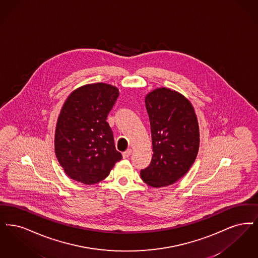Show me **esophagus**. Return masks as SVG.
Returning a JSON list of instances; mask_svg holds the SVG:
<instances>
[{"instance_id":"esophagus-1","label":"esophagus","mask_w":258,"mask_h":258,"mask_svg":"<svg viewBox=\"0 0 258 258\" xmlns=\"http://www.w3.org/2000/svg\"><path fill=\"white\" fill-rule=\"evenodd\" d=\"M131 154H132V150L131 149H127L126 151H124L123 153H122V156H123V158H128L130 157Z\"/></svg>"}]
</instances>
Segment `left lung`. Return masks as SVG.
<instances>
[{
    "label": "left lung",
    "instance_id": "left-lung-1",
    "mask_svg": "<svg viewBox=\"0 0 258 258\" xmlns=\"http://www.w3.org/2000/svg\"><path fill=\"white\" fill-rule=\"evenodd\" d=\"M153 156L141 170L147 185L161 188L175 183L192 166L200 147L198 117L190 101L178 91L158 88L146 96Z\"/></svg>",
    "mask_w": 258,
    "mask_h": 258
}]
</instances>
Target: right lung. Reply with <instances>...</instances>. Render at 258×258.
<instances>
[{"label":"right lung","mask_w":258,"mask_h":258,"mask_svg":"<svg viewBox=\"0 0 258 258\" xmlns=\"http://www.w3.org/2000/svg\"><path fill=\"white\" fill-rule=\"evenodd\" d=\"M118 94L112 85L89 84L73 90L63 103L56 121L55 152L71 179L96 184L121 160L106 121Z\"/></svg>","instance_id":"add662e5"}]
</instances>
